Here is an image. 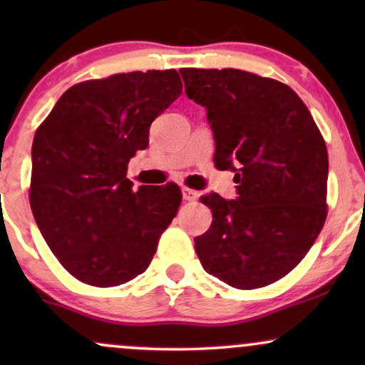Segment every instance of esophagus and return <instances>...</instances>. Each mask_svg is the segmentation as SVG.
I'll return each instance as SVG.
<instances>
[{"instance_id":"34e87169","label":"esophagus","mask_w":365,"mask_h":365,"mask_svg":"<svg viewBox=\"0 0 365 365\" xmlns=\"http://www.w3.org/2000/svg\"><path fill=\"white\" fill-rule=\"evenodd\" d=\"M182 195H183V200H195L199 194H197L195 190H192V188L188 187H182Z\"/></svg>"}]
</instances>
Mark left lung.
Returning a JSON list of instances; mask_svg holds the SVG:
<instances>
[{
  "instance_id": "8db88e82",
  "label": "left lung",
  "mask_w": 365,
  "mask_h": 365,
  "mask_svg": "<svg viewBox=\"0 0 365 365\" xmlns=\"http://www.w3.org/2000/svg\"><path fill=\"white\" fill-rule=\"evenodd\" d=\"M185 94L206 108L215 166L235 173L237 199L202 197L212 223L195 237L209 274L250 290L274 283L309 252L326 220L328 150L302 99L244 70L182 68Z\"/></svg>"
}]
</instances>
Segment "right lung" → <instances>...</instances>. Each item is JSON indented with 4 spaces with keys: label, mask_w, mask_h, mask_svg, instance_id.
Returning a JSON list of instances; mask_svg holds the SVG:
<instances>
[{
    "label": "right lung",
    "mask_w": 365,
    "mask_h": 365,
    "mask_svg": "<svg viewBox=\"0 0 365 365\" xmlns=\"http://www.w3.org/2000/svg\"><path fill=\"white\" fill-rule=\"evenodd\" d=\"M182 94L175 70L118 73L70 87L32 144V215L61 266L92 287H116L149 267L182 192L127 178L149 127Z\"/></svg>",
    "instance_id": "add662e5"
}]
</instances>
